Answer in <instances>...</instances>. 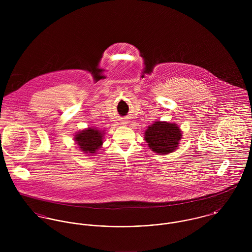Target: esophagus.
<instances>
[{"label":"esophagus","mask_w":252,"mask_h":252,"mask_svg":"<svg viewBox=\"0 0 252 252\" xmlns=\"http://www.w3.org/2000/svg\"><path fill=\"white\" fill-rule=\"evenodd\" d=\"M125 123H126V122H125ZM123 124H124V123H123Z\"/></svg>","instance_id":"34e87169"}]
</instances>
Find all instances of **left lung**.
Segmentation results:
<instances>
[{"mask_svg": "<svg viewBox=\"0 0 252 252\" xmlns=\"http://www.w3.org/2000/svg\"><path fill=\"white\" fill-rule=\"evenodd\" d=\"M182 133L176 123L156 121L144 132V140L153 152L169 154L177 150Z\"/></svg>", "mask_w": 252, "mask_h": 252, "instance_id": "obj_1", "label": "left lung"}]
</instances>
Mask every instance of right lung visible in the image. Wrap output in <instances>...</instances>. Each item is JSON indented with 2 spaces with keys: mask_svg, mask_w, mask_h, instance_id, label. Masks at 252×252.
Masks as SVG:
<instances>
[{
  "mask_svg": "<svg viewBox=\"0 0 252 252\" xmlns=\"http://www.w3.org/2000/svg\"><path fill=\"white\" fill-rule=\"evenodd\" d=\"M104 133L94 128L82 130L74 136V141L79 149L88 155H93L103 144Z\"/></svg>",
  "mask_w": 252,
  "mask_h": 252,
  "instance_id": "1",
  "label": "right lung"
}]
</instances>
